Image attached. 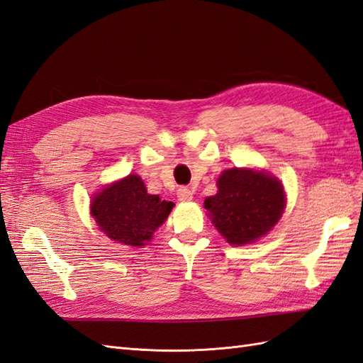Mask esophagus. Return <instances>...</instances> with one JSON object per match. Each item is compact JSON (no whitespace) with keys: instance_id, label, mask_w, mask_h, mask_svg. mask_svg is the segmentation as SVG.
I'll return each instance as SVG.
<instances>
[{"instance_id":"obj_1","label":"esophagus","mask_w":363,"mask_h":363,"mask_svg":"<svg viewBox=\"0 0 363 363\" xmlns=\"http://www.w3.org/2000/svg\"><path fill=\"white\" fill-rule=\"evenodd\" d=\"M192 191L189 189V188H186V186H182V188H179V191H177V199L180 200V201H183V203H186V201H191L192 200Z\"/></svg>"}]
</instances>
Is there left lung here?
<instances>
[{
  "mask_svg": "<svg viewBox=\"0 0 363 363\" xmlns=\"http://www.w3.org/2000/svg\"><path fill=\"white\" fill-rule=\"evenodd\" d=\"M217 186L218 192L204 200V208L232 246H244L267 235L286 208L282 184L269 172L230 168L223 171Z\"/></svg>",
  "mask_w": 363,
  "mask_h": 363,
  "instance_id": "8db88e82",
  "label": "left lung"
}]
</instances>
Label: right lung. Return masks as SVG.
<instances>
[{
	"label": "right lung",
	"mask_w": 363,
	"mask_h": 363,
	"mask_svg": "<svg viewBox=\"0 0 363 363\" xmlns=\"http://www.w3.org/2000/svg\"><path fill=\"white\" fill-rule=\"evenodd\" d=\"M90 208L106 237L125 246L142 247L168 218L174 203L148 194L139 175L130 174L94 194Z\"/></svg>",
	"instance_id": "1"
}]
</instances>
